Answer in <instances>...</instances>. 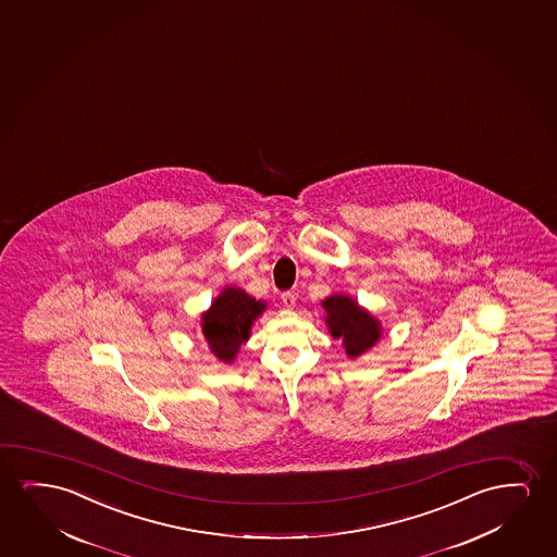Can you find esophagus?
Here are the masks:
<instances>
[{"label":"esophagus","instance_id":"esophagus-1","mask_svg":"<svg viewBox=\"0 0 557 557\" xmlns=\"http://www.w3.org/2000/svg\"><path fill=\"white\" fill-rule=\"evenodd\" d=\"M283 306L286 307V309H294V307H296V296L290 294V292L283 294Z\"/></svg>","mask_w":557,"mask_h":557}]
</instances>
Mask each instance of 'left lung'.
I'll return each instance as SVG.
<instances>
[{"instance_id":"left-lung-1","label":"left lung","mask_w":557,"mask_h":557,"mask_svg":"<svg viewBox=\"0 0 557 557\" xmlns=\"http://www.w3.org/2000/svg\"><path fill=\"white\" fill-rule=\"evenodd\" d=\"M324 322L330 336L342 339V347L349 359H359L370 351L382 337V322L349 294H332L322 299Z\"/></svg>"}]
</instances>
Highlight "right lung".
<instances>
[{
  "label": "right lung",
  "instance_id": "add662e5",
  "mask_svg": "<svg viewBox=\"0 0 557 557\" xmlns=\"http://www.w3.org/2000/svg\"><path fill=\"white\" fill-rule=\"evenodd\" d=\"M267 309L263 299L251 298L248 292L228 284L212 299L200 319L202 336L208 342L210 352L225 364L235 362L251 336V326Z\"/></svg>",
  "mask_w": 557,
  "mask_h": 557
}]
</instances>
